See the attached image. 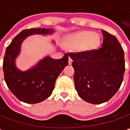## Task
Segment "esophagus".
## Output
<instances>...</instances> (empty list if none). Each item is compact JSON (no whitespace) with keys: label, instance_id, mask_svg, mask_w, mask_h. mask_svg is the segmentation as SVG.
Returning a JSON list of instances; mask_svg holds the SVG:
<instances>
[{"label":"esophagus","instance_id":"1","mask_svg":"<svg viewBox=\"0 0 130 130\" xmlns=\"http://www.w3.org/2000/svg\"><path fill=\"white\" fill-rule=\"evenodd\" d=\"M68 63H69V64H70V65H71V64H72V63H73V60H72V58L69 57V60H68Z\"/></svg>","mask_w":130,"mask_h":130}]
</instances>
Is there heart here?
Masks as SVG:
<instances>
[{
  "mask_svg": "<svg viewBox=\"0 0 130 130\" xmlns=\"http://www.w3.org/2000/svg\"><path fill=\"white\" fill-rule=\"evenodd\" d=\"M100 44V37L96 33L80 31L69 36L66 40V45L71 49L92 50Z\"/></svg>",
  "mask_w": 130,
  "mask_h": 130,
  "instance_id": "b5f03b06",
  "label": "heart"
}]
</instances>
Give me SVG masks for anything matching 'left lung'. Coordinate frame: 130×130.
I'll list each match as a JSON object with an SVG mask.
<instances>
[{
    "mask_svg": "<svg viewBox=\"0 0 130 130\" xmlns=\"http://www.w3.org/2000/svg\"><path fill=\"white\" fill-rule=\"evenodd\" d=\"M103 42L99 49L70 53L75 70L74 82L85 101L100 104L118 90L125 71L124 52L118 39L102 30Z\"/></svg>",
    "mask_w": 130,
    "mask_h": 130,
    "instance_id": "left-lung-1",
    "label": "left lung"
}]
</instances>
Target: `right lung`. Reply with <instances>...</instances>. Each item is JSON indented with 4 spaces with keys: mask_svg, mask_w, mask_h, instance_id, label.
Returning <instances> with one entry per match:
<instances>
[{
    "mask_svg": "<svg viewBox=\"0 0 130 130\" xmlns=\"http://www.w3.org/2000/svg\"><path fill=\"white\" fill-rule=\"evenodd\" d=\"M52 29L31 28L23 30L11 42L6 49L3 70L4 80L10 91L26 103H38L49 97L58 75L68 64V54L60 59L45 57L34 68L22 72L15 65V59L20 52L22 41L34 34H51Z\"/></svg>",
    "mask_w": 130,
    "mask_h": 130,
    "instance_id": "add662e5",
    "label": "right lung"
}]
</instances>
